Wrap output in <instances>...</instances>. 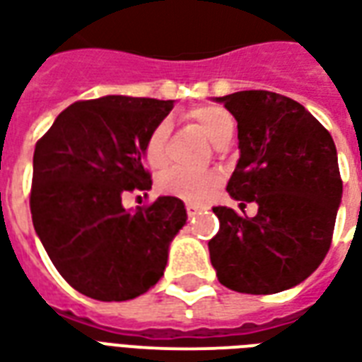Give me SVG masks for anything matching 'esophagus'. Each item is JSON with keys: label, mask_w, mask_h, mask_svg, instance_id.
Masks as SVG:
<instances>
[{"label": "esophagus", "mask_w": 362, "mask_h": 362, "mask_svg": "<svg viewBox=\"0 0 362 362\" xmlns=\"http://www.w3.org/2000/svg\"><path fill=\"white\" fill-rule=\"evenodd\" d=\"M186 211H188L189 218H194V216L197 215V211H199V207H197V205H194V203H188V205H186Z\"/></svg>", "instance_id": "esophagus-1"}]
</instances>
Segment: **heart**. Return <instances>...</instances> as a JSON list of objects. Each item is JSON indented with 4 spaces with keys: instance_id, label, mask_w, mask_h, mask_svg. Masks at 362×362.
<instances>
[{
    "instance_id": "1",
    "label": "heart",
    "mask_w": 362,
    "mask_h": 362,
    "mask_svg": "<svg viewBox=\"0 0 362 362\" xmlns=\"http://www.w3.org/2000/svg\"><path fill=\"white\" fill-rule=\"evenodd\" d=\"M202 132L207 136L213 144H218L222 138L234 132V119L232 115L218 105L195 107L188 113ZM168 132L170 124L168 120H160L159 124L151 130L146 141V159L153 168H163L168 160ZM221 176L216 173H197V170H186V168H173L160 176V189L168 195H174L178 199L189 203L207 202L213 192L218 186Z\"/></svg>"
}]
</instances>
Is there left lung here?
Returning a JSON list of instances; mask_svg holds the SVG:
<instances>
[{
  "label": "left lung",
  "mask_w": 362,
  "mask_h": 362,
  "mask_svg": "<svg viewBox=\"0 0 362 362\" xmlns=\"http://www.w3.org/2000/svg\"><path fill=\"white\" fill-rule=\"evenodd\" d=\"M216 103L238 120L240 159L228 194L257 203L255 216L213 207L221 221L209 255L222 286L269 296L290 290L328 253L341 203L338 151L330 132L301 103L264 90H245Z\"/></svg>",
  "instance_id": "left-lung-1"
}]
</instances>
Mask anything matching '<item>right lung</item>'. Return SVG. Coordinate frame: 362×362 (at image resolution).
<instances>
[{"label": "right lung", "instance_id": "obj_1", "mask_svg": "<svg viewBox=\"0 0 362 362\" xmlns=\"http://www.w3.org/2000/svg\"><path fill=\"white\" fill-rule=\"evenodd\" d=\"M174 101L130 95L76 101L34 149V230L59 274L99 301H127L159 282L168 247L188 221L178 197L128 211L122 197L149 189L146 141Z\"/></svg>", "mask_w": 362, "mask_h": 362}]
</instances>
